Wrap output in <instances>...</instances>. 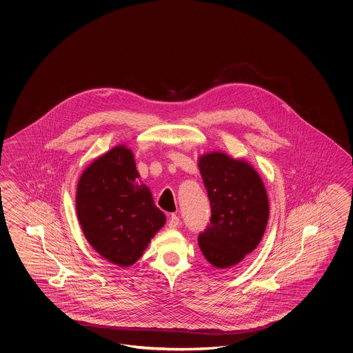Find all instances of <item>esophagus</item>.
Listing matches in <instances>:
<instances>
[{"mask_svg": "<svg viewBox=\"0 0 353 353\" xmlns=\"http://www.w3.org/2000/svg\"><path fill=\"white\" fill-rule=\"evenodd\" d=\"M180 224V218L176 214H171L168 216V227L170 228H176Z\"/></svg>", "mask_w": 353, "mask_h": 353, "instance_id": "esophagus-1", "label": "esophagus"}]
</instances>
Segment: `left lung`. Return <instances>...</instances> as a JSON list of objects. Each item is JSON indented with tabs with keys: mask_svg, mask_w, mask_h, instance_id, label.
<instances>
[{
	"mask_svg": "<svg viewBox=\"0 0 353 353\" xmlns=\"http://www.w3.org/2000/svg\"><path fill=\"white\" fill-rule=\"evenodd\" d=\"M199 168L212 212L207 228L199 233V246L212 265L233 267L263 239L269 216L267 191L249 163L223 153L201 157Z\"/></svg>",
	"mask_w": 353,
	"mask_h": 353,
	"instance_id": "left-lung-1",
	"label": "left lung"
}]
</instances>
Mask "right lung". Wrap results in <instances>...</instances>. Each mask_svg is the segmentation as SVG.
<instances>
[{
  "instance_id": "1",
  "label": "right lung",
  "mask_w": 353,
  "mask_h": 353,
  "mask_svg": "<svg viewBox=\"0 0 353 353\" xmlns=\"http://www.w3.org/2000/svg\"><path fill=\"white\" fill-rule=\"evenodd\" d=\"M139 177L131 150L120 145L90 164L79 181L77 212L86 240L120 267L132 265L165 223Z\"/></svg>"
}]
</instances>
